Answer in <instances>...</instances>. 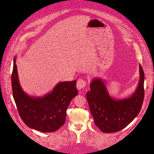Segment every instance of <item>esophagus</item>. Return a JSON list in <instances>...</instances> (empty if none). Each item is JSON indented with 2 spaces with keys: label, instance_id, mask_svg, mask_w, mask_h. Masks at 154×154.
<instances>
[{
  "label": "esophagus",
  "instance_id": "34e87169",
  "mask_svg": "<svg viewBox=\"0 0 154 154\" xmlns=\"http://www.w3.org/2000/svg\"><path fill=\"white\" fill-rule=\"evenodd\" d=\"M85 85H86V81H85L80 79L77 81L76 88L78 90H79V91L82 90L83 88L85 87Z\"/></svg>",
  "mask_w": 154,
  "mask_h": 154
}]
</instances>
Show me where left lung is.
Segmentation results:
<instances>
[{
  "instance_id": "left-lung-1",
  "label": "left lung",
  "mask_w": 154,
  "mask_h": 154,
  "mask_svg": "<svg viewBox=\"0 0 154 154\" xmlns=\"http://www.w3.org/2000/svg\"><path fill=\"white\" fill-rule=\"evenodd\" d=\"M139 83L130 96L116 98L110 95L105 81L94 78L90 82L87 100L96 126L104 133L118 132L138 115L144 98V72L139 64Z\"/></svg>"
}]
</instances>
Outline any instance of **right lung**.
<instances>
[{
    "label": "right lung",
    "mask_w": 154,
    "mask_h": 154,
    "mask_svg": "<svg viewBox=\"0 0 154 154\" xmlns=\"http://www.w3.org/2000/svg\"><path fill=\"white\" fill-rule=\"evenodd\" d=\"M16 60L15 56L12 73V88L23 122L29 128L40 132L57 131L65 124L66 110L71 100L78 93L76 81L59 82L51 91L42 97L29 95L20 84Z\"/></svg>",
    "instance_id": "right-lung-1"
}]
</instances>
